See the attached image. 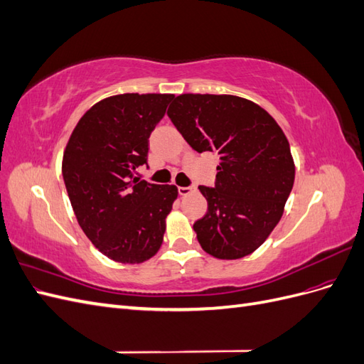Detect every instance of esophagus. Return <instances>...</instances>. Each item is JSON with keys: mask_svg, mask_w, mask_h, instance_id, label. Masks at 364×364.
I'll use <instances>...</instances> for the list:
<instances>
[{"mask_svg": "<svg viewBox=\"0 0 364 364\" xmlns=\"http://www.w3.org/2000/svg\"><path fill=\"white\" fill-rule=\"evenodd\" d=\"M178 191H179L181 196H190L196 191V188H194V186H179Z\"/></svg>", "mask_w": 364, "mask_h": 364, "instance_id": "obj_1", "label": "esophagus"}]
</instances>
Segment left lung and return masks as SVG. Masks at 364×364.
<instances>
[{
  "label": "left lung",
  "instance_id": "obj_1",
  "mask_svg": "<svg viewBox=\"0 0 364 364\" xmlns=\"http://www.w3.org/2000/svg\"><path fill=\"white\" fill-rule=\"evenodd\" d=\"M167 115L196 151L220 158L215 188L199 186L208 211L193 228L202 249L218 259L250 255L279 223L293 188L287 136L266 109L229 94H181Z\"/></svg>",
  "mask_w": 364,
  "mask_h": 364
}]
</instances>
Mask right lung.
I'll return each mask as SVG.
<instances>
[{
	"label": "right lung",
	"mask_w": 364,
	"mask_h": 364,
	"mask_svg": "<svg viewBox=\"0 0 364 364\" xmlns=\"http://www.w3.org/2000/svg\"><path fill=\"white\" fill-rule=\"evenodd\" d=\"M173 97L103 98L83 114L65 147L62 174L77 222L112 261L141 264L164 241L178 186L138 181L134 173L147 164L149 136Z\"/></svg>",
	"instance_id": "add662e5"
}]
</instances>
